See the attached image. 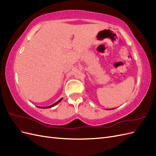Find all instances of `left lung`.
<instances>
[{"instance_id":"left-lung-1","label":"left lung","mask_w":156,"mask_h":156,"mask_svg":"<svg viewBox=\"0 0 156 156\" xmlns=\"http://www.w3.org/2000/svg\"><path fill=\"white\" fill-rule=\"evenodd\" d=\"M108 110H112V109H108Z\"/></svg>"}]
</instances>
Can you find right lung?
Masks as SVG:
<instances>
[{"mask_svg": "<svg viewBox=\"0 0 156 156\" xmlns=\"http://www.w3.org/2000/svg\"><path fill=\"white\" fill-rule=\"evenodd\" d=\"M62 99H63V98H61V99H60L58 101H57L56 103H55L54 104H53V105H50V106H44V107H42V106H37V107L40 108H51V107H53V106H54L57 105L58 104V103H59L60 102L62 101Z\"/></svg>", "mask_w": 156, "mask_h": 156, "instance_id": "obj_1", "label": "right lung"}]
</instances>
